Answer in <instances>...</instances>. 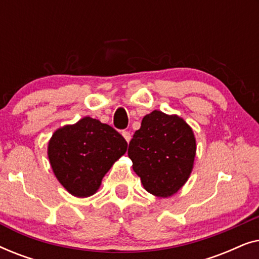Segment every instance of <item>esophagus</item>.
Returning a JSON list of instances; mask_svg holds the SVG:
<instances>
[{"label": "esophagus", "mask_w": 259, "mask_h": 259, "mask_svg": "<svg viewBox=\"0 0 259 259\" xmlns=\"http://www.w3.org/2000/svg\"><path fill=\"white\" fill-rule=\"evenodd\" d=\"M121 134H122V137L125 138V140L127 141V143H130L131 138H132V137H131V132H128V131H122Z\"/></svg>", "instance_id": "obj_1"}]
</instances>
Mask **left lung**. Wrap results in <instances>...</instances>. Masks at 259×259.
<instances>
[{
	"label": "left lung",
	"instance_id": "8db88e82",
	"mask_svg": "<svg viewBox=\"0 0 259 259\" xmlns=\"http://www.w3.org/2000/svg\"><path fill=\"white\" fill-rule=\"evenodd\" d=\"M196 138L180 116L153 111L145 115L130 143L128 157L144 189L167 198L185 185L193 169Z\"/></svg>",
	"mask_w": 259,
	"mask_h": 259
}]
</instances>
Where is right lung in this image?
I'll use <instances>...</instances> for the list:
<instances>
[{
	"label": "right lung",
	"mask_w": 259,
	"mask_h": 259,
	"mask_svg": "<svg viewBox=\"0 0 259 259\" xmlns=\"http://www.w3.org/2000/svg\"><path fill=\"white\" fill-rule=\"evenodd\" d=\"M126 151L121 134L91 116L60 127L48 143V159L56 179L77 198L93 196Z\"/></svg>",
	"instance_id": "right-lung-1"
}]
</instances>
